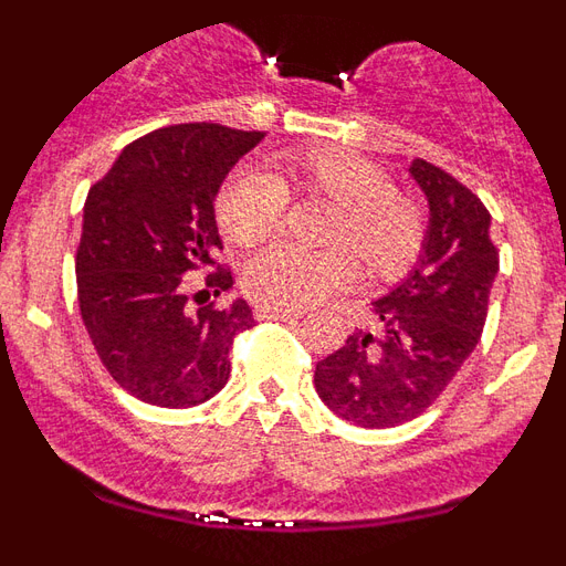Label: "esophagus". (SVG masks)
Here are the masks:
<instances>
[{"instance_id":"1","label":"esophagus","mask_w":566,"mask_h":566,"mask_svg":"<svg viewBox=\"0 0 566 566\" xmlns=\"http://www.w3.org/2000/svg\"><path fill=\"white\" fill-rule=\"evenodd\" d=\"M254 317H258V319H283V323H289V319H297V314H294V312H277V308H266V306H258V308H254Z\"/></svg>"}]
</instances>
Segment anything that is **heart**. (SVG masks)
<instances>
[{
	"instance_id": "obj_1",
	"label": "heart",
	"mask_w": 566,
	"mask_h": 566,
	"mask_svg": "<svg viewBox=\"0 0 566 566\" xmlns=\"http://www.w3.org/2000/svg\"><path fill=\"white\" fill-rule=\"evenodd\" d=\"M317 201L332 207L319 243L332 252L292 247L260 249L243 266V292L258 306L303 312L337 292L354 266L365 277L391 280L411 269L428 232L411 195L394 189L391 175L352 149L277 153L272 172L238 169L218 195V223L234 243L252 247L277 232L289 207Z\"/></svg>"
}]
</instances>
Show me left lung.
Here are the masks:
<instances>
[{
	"mask_svg": "<svg viewBox=\"0 0 566 566\" xmlns=\"http://www.w3.org/2000/svg\"><path fill=\"white\" fill-rule=\"evenodd\" d=\"M428 201L422 252L402 283L371 303L379 332H357L319 359L314 388L345 422L394 428L428 411L473 354L499 274L490 212L433 164H411Z\"/></svg>",
	"mask_w": 566,
	"mask_h": 566,
	"instance_id": "1",
	"label": "left lung"
}]
</instances>
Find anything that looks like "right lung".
Returning <instances> with one entry per match:
<instances>
[{
	"label": "right lung",
	"mask_w": 566,
	"mask_h": 566,
	"mask_svg": "<svg viewBox=\"0 0 566 566\" xmlns=\"http://www.w3.org/2000/svg\"><path fill=\"white\" fill-rule=\"evenodd\" d=\"M221 124H178L127 144L87 192L76 252L78 308L109 377L142 402L195 408L227 385L229 348L254 326L247 300L187 306L184 277L223 249L214 198L263 142ZM214 297L232 274L207 277Z\"/></svg>",
	"instance_id": "add662e5"
}]
</instances>
